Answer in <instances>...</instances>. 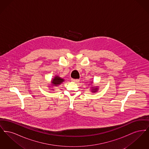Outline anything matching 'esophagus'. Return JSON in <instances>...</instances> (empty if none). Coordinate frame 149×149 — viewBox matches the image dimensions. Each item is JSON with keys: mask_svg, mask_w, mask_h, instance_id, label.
<instances>
[{"mask_svg": "<svg viewBox=\"0 0 149 149\" xmlns=\"http://www.w3.org/2000/svg\"><path fill=\"white\" fill-rule=\"evenodd\" d=\"M72 81V82H74V83H78L79 81V79H71Z\"/></svg>", "mask_w": 149, "mask_h": 149, "instance_id": "esophagus-1", "label": "esophagus"}]
</instances>
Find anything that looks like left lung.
<instances>
[{
	"label": "left lung",
	"mask_w": 149,
	"mask_h": 149,
	"mask_svg": "<svg viewBox=\"0 0 149 149\" xmlns=\"http://www.w3.org/2000/svg\"><path fill=\"white\" fill-rule=\"evenodd\" d=\"M91 83L93 84V82H91ZM91 92H92L93 93H97L98 92V89H99V88L98 87V86H92L91 87Z\"/></svg>",
	"instance_id": "1"
}]
</instances>
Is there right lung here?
<instances>
[{"instance_id": "add662e5", "label": "right lung", "mask_w": 149, "mask_h": 149, "mask_svg": "<svg viewBox=\"0 0 149 149\" xmlns=\"http://www.w3.org/2000/svg\"><path fill=\"white\" fill-rule=\"evenodd\" d=\"M65 81V79L63 78H61L60 77H59L58 75H55L53 78H52L51 81V84H49L50 86H49V88H51L52 89H50V90L54 91V89L51 88V86H57L58 85L61 84V83H63Z\"/></svg>"}]
</instances>
